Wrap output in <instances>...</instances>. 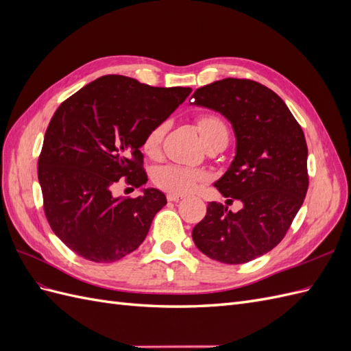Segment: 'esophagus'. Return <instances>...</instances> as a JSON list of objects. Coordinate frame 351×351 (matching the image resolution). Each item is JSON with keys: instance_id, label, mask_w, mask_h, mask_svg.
<instances>
[{"instance_id": "34e87169", "label": "esophagus", "mask_w": 351, "mask_h": 351, "mask_svg": "<svg viewBox=\"0 0 351 351\" xmlns=\"http://www.w3.org/2000/svg\"><path fill=\"white\" fill-rule=\"evenodd\" d=\"M167 199H168L169 202H178V200H182V199H183V195H177V193H168V195H167Z\"/></svg>"}]
</instances>
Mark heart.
Instances as JSON below:
<instances>
[{
    "instance_id": "heart-1",
    "label": "heart",
    "mask_w": 351,
    "mask_h": 351,
    "mask_svg": "<svg viewBox=\"0 0 351 351\" xmlns=\"http://www.w3.org/2000/svg\"><path fill=\"white\" fill-rule=\"evenodd\" d=\"M197 129L200 132L202 141H208L210 137L218 134L228 136L227 124L222 121L217 115H202L197 120ZM167 130L165 123H159L147 132L145 136L142 149L146 155L155 156L161 147L164 134ZM206 178V173L202 169H196L192 167L178 165V164H167L155 169L154 183L169 193L186 195L193 192V190Z\"/></svg>"
}]
</instances>
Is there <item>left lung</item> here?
Returning a JSON list of instances; mask_svg holds the SVG:
<instances>
[{"mask_svg":"<svg viewBox=\"0 0 351 351\" xmlns=\"http://www.w3.org/2000/svg\"><path fill=\"white\" fill-rule=\"evenodd\" d=\"M193 102L231 123L236 155L214 186L243 206L231 213L209 202L206 215L192 231L208 258L246 263L272 250L303 205L309 186L307 146L302 127L274 90L247 79H222L199 88Z\"/></svg>","mask_w":351,"mask_h":351,"instance_id":"8db88e82","label":"left lung"}]
</instances>
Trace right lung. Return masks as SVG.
<instances>
[{"label": "right lung", "mask_w": 351, "mask_h": 351, "mask_svg": "<svg viewBox=\"0 0 351 351\" xmlns=\"http://www.w3.org/2000/svg\"><path fill=\"white\" fill-rule=\"evenodd\" d=\"M190 92L110 74L71 95L52 115L38 178L52 231L79 256L114 262L143 243L155 214L167 205L165 195L152 187L134 199L112 192L120 178L134 187L146 184L145 136Z\"/></svg>", "instance_id": "right-lung-1"}]
</instances>
